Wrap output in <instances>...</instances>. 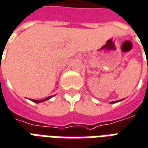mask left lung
<instances>
[{"mask_svg": "<svg viewBox=\"0 0 148 148\" xmlns=\"http://www.w3.org/2000/svg\"><path fill=\"white\" fill-rule=\"evenodd\" d=\"M119 101H121V100H118V101H114V102H111L110 103H118V102H119Z\"/></svg>", "mask_w": 148, "mask_h": 148, "instance_id": "8db88e82", "label": "left lung"}]
</instances>
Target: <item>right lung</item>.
I'll list each match as a JSON object with an SVG mask.
<instances>
[{
    "mask_svg": "<svg viewBox=\"0 0 148 148\" xmlns=\"http://www.w3.org/2000/svg\"><path fill=\"white\" fill-rule=\"evenodd\" d=\"M51 98H52V96H49V97H47V98H45V99H42V100H34V99H31V100L36 103H42V102H44V101H46V100L51 99Z\"/></svg>",
    "mask_w": 148,
    "mask_h": 148,
    "instance_id": "right-lung-1",
    "label": "right lung"
}]
</instances>
